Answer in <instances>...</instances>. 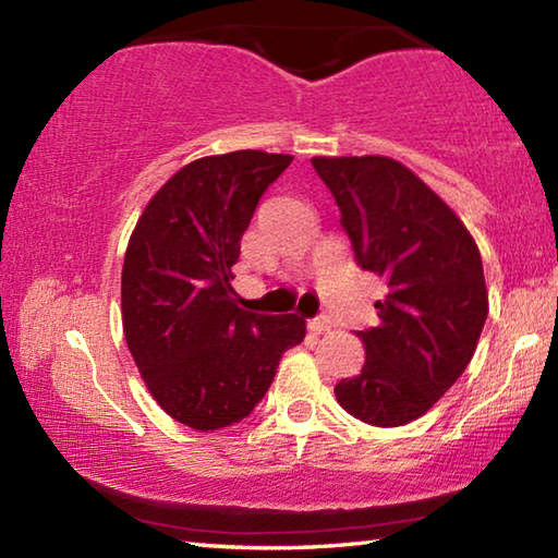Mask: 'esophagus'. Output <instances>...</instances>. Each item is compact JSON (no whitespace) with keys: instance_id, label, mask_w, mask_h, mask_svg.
I'll return each instance as SVG.
<instances>
[{"instance_id":"esophagus-1","label":"esophagus","mask_w":558,"mask_h":558,"mask_svg":"<svg viewBox=\"0 0 558 558\" xmlns=\"http://www.w3.org/2000/svg\"><path fill=\"white\" fill-rule=\"evenodd\" d=\"M307 327H310V332L325 335V332H329V329H332V317H329V315H317V317L310 319Z\"/></svg>"}]
</instances>
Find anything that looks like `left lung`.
Instances as JSON below:
<instances>
[{"label": "left lung", "instance_id": "obj_1", "mask_svg": "<svg viewBox=\"0 0 558 558\" xmlns=\"http://www.w3.org/2000/svg\"><path fill=\"white\" fill-rule=\"evenodd\" d=\"M356 266L386 278L379 325L356 332L362 372L337 401L372 426H405L465 372L487 319L483 258L450 206L389 157H315Z\"/></svg>", "mask_w": 558, "mask_h": 558}]
</instances>
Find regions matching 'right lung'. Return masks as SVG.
Segmentation results:
<instances>
[{
	"label": "right lung",
	"mask_w": 558,
	"mask_h": 558,
	"mask_svg": "<svg viewBox=\"0 0 558 558\" xmlns=\"http://www.w3.org/2000/svg\"><path fill=\"white\" fill-rule=\"evenodd\" d=\"M290 162L260 149L196 159L159 189L130 235L122 266L130 354L155 401L194 430L251 415L282 352L305 339V319L248 313L231 288L241 235Z\"/></svg>",
	"instance_id": "right-lung-1"
}]
</instances>
